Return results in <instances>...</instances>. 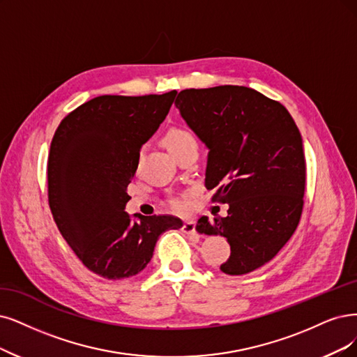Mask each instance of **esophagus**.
I'll use <instances>...</instances> for the list:
<instances>
[{
    "label": "esophagus",
    "mask_w": 357,
    "mask_h": 357,
    "mask_svg": "<svg viewBox=\"0 0 357 357\" xmlns=\"http://www.w3.org/2000/svg\"><path fill=\"white\" fill-rule=\"evenodd\" d=\"M182 231L185 232V234H188V235H191V236H194V238H199V234L195 232V222L194 220H185V222H183Z\"/></svg>",
    "instance_id": "obj_1"
}]
</instances>
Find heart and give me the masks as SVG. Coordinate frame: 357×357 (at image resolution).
Instances as JSON below:
<instances>
[{"mask_svg":"<svg viewBox=\"0 0 357 357\" xmlns=\"http://www.w3.org/2000/svg\"><path fill=\"white\" fill-rule=\"evenodd\" d=\"M190 142H195L194 135L190 130L182 129V128H172L165 135V144H166L169 151L179 149V147H182V145L190 144ZM169 204H170V208L176 213H185L188 210V202L183 199H174V200H170Z\"/></svg>","mask_w":357,"mask_h":357,"instance_id":"1","label":"heart"}]
</instances>
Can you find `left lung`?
<instances>
[{
    "mask_svg": "<svg viewBox=\"0 0 357 357\" xmlns=\"http://www.w3.org/2000/svg\"><path fill=\"white\" fill-rule=\"evenodd\" d=\"M187 125L208 149L206 188L228 203V216L195 229L225 236L228 275L253 272L272 260L294 234L303 212L306 160L291 114L256 89L222 85L183 89L175 101Z\"/></svg>",
    "mask_w": 357,
    "mask_h": 357,
    "instance_id": "left-lung-1",
    "label": "left lung"
}]
</instances>
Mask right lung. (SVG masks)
Here are the masks:
<instances>
[{
  "label": "right lung",
  "instance_id": "add662e5",
  "mask_svg": "<svg viewBox=\"0 0 357 357\" xmlns=\"http://www.w3.org/2000/svg\"><path fill=\"white\" fill-rule=\"evenodd\" d=\"M178 92L162 96H101L66 116L48 154V203L63 238L84 265L105 280L139 273L175 216L125 212L126 188L139 150L167 116Z\"/></svg>",
  "mask_w": 357,
  "mask_h": 357
}]
</instances>
